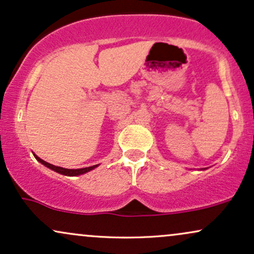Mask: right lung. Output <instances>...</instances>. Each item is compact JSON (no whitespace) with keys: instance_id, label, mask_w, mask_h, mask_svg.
I'll return each instance as SVG.
<instances>
[{"instance_id":"1","label":"right lung","mask_w":254,"mask_h":254,"mask_svg":"<svg viewBox=\"0 0 254 254\" xmlns=\"http://www.w3.org/2000/svg\"><path fill=\"white\" fill-rule=\"evenodd\" d=\"M34 157H36L40 164L46 166V167H49L52 171L57 172V173L63 174V176H80V174L87 173V172L94 170L95 167H98V165H94V166H90V167H86V168H78V170H68V168H62V167H58V166H54V165L49 164V162L44 161V160L40 159V157H38L37 155H34Z\"/></svg>"}]
</instances>
